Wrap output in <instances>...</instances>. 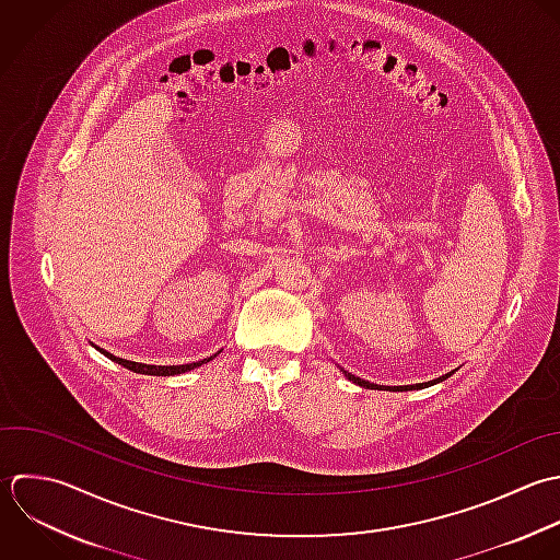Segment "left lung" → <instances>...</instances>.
<instances>
[{
    "label": "left lung",
    "instance_id": "left-lung-1",
    "mask_svg": "<svg viewBox=\"0 0 560 560\" xmlns=\"http://www.w3.org/2000/svg\"><path fill=\"white\" fill-rule=\"evenodd\" d=\"M345 373V377L349 380V382H353V384H358V386H362V388H386V390H419V388H423V386H434V384H439V382H445L447 377H452V373H447V375H443V377H439V380H432V382H425V384H417V386H377V384H371V382H366V380H360V377H355V375H351V373H347V371H342Z\"/></svg>",
    "mask_w": 560,
    "mask_h": 560
}]
</instances>
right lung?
I'll list each match as a JSON object with an SVG mask.
<instances>
[{"mask_svg":"<svg viewBox=\"0 0 560 560\" xmlns=\"http://www.w3.org/2000/svg\"><path fill=\"white\" fill-rule=\"evenodd\" d=\"M95 349H97L100 353H104L108 360H113V362L121 364L124 369H128V371H132V373H141V375H161V377L187 373V371H191V369H196V366H202V364H207L209 360H213V358H215V355H211V358H205V360H200V362H194V364H178V366H154V364H141V362H130V360H121V358H115L113 353H108V351H104V349H100V347H95Z\"/></svg>","mask_w":560,"mask_h":560,"instance_id":"right-lung-1","label":"right lung"}]
</instances>
